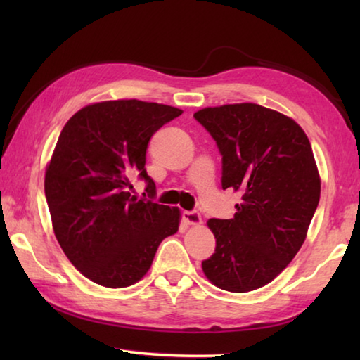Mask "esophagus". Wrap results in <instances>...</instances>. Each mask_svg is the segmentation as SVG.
<instances>
[{
    "mask_svg": "<svg viewBox=\"0 0 360 360\" xmlns=\"http://www.w3.org/2000/svg\"><path fill=\"white\" fill-rule=\"evenodd\" d=\"M182 219L188 224V225H198L202 224V216H200L198 211H184L182 212Z\"/></svg>",
    "mask_w": 360,
    "mask_h": 360,
    "instance_id": "obj_1",
    "label": "esophagus"
}]
</instances>
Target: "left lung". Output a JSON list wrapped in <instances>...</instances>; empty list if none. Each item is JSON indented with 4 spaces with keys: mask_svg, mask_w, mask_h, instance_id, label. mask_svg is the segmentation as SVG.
<instances>
[{
    "mask_svg": "<svg viewBox=\"0 0 360 360\" xmlns=\"http://www.w3.org/2000/svg\"><path fill=\"white\" fill-rule=\"evenodd\" d=\"M193 117L222 155V188L241 193L233 219H210L216 249L202 268L229 292L275 279L302 248L321 179L308 136L284 114L254 103L205 108Z\"/></svg>",
    "mask_w": 360,
    "mask_h": 360,
    "instance_id": "1",
    "label": "left lung"
}]
</instances>
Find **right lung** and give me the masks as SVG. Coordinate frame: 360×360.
I'll return each instance as SVG.
<instances>
[{
  "mask_svg": "<svg viewBox=\"0 0 360 360\" xmlns=\"http://www.w3.org/2000/svg\"><path fill=\"white\" fill-rule=\"evenodd\" d=\"M178 108L139 100L89 105L66 122L49 163L44 191L56 236L85 278L129 288L152 265L163 238L179 227V210L155 203L146 172L154 133ZM136 175L149 199L129 193Z\"/></svg>",
  "mask_w": 360,
  "mask_h": 360,
  "instance_id": "add662e5",
  "label": "right lung"
}]
</instances>
